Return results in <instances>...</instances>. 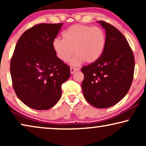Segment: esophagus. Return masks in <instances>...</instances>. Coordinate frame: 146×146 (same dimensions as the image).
<instances>
[{
    "mask_svg": "<svg viewBox=\"0 0 146 146\" xmlns=\"http://www.w3.org/2000/svg\"><path fill=\"white\" fill-rule=\"evenodd\" d=\"M79 70L78 68H70V73L72 74L73 73H74L75 72Z\"/></svg>",
    "mask_w": 146,
    "mask_h": 146,
    "instance_id": "1",
    "label": "esophagus"
}]
</instances>
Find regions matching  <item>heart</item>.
<instances>
[{
  "instance_id": "1",
  "label": "heart",
  "mask_w": 146,
  "mask_h": 146,
  "mask_svg": "<svg viewBox=\"0 0 146 146\" xmlns=\"http://www.w3.org/2000/svg\"><path fill=\"white\" fill-rule=\"evenodd\" d=\"M62 38L54 40L52 48L63 62L68 61L75 53L70 61V64L74 66L84 62L87 64L96 62L102 56L106 45L105 32L100 28L91 26H71L63 32Z\"/></svg>"
}]
</instances>
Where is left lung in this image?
<instances>
[{
	"instance_id": "8db88e82",
	"label": "left lung",
	"mask_w": 146,
	"mask_h": 146,
	"mask_svg": "<svg viewBox=\"0 0 146 146\" xmlns=\"http://www.w3.org/2000/svg\"><path fill=\"white\" fill-rule=\"evenodd\" d=\"M106 31V45L98 60L82 68L85 99L98 108L119 102L130 88L134 72V57L123 35L112 25L98 21Z\"/></svg>"
}]
</instances>
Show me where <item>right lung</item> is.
Segmentation results:
<instances>
[{"instance_id":"add662e5","label":"right lung","mask_w":146,"mask_h":146,"mask_svg":"<svg viewBox=\"0 0 146 146\" xmlns=\"http://www.w3.org/2000/svg\"><path fill=\"white\" fill-rule=\"evenodd\" d=\"M63 23L39 24L25 32L17 42L11 61L15 93L31 108L45 110L60 98L61 86L70 76V67L52 48Z\"/></svg>"}]
</instances>
